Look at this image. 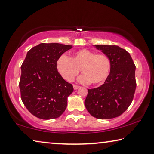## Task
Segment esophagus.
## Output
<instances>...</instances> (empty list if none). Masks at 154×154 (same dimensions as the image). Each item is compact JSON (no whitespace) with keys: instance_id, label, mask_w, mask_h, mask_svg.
Returning <instances> with one entry per match:
<instances>
[{"instance_id":"34e87169","label":"esophagus","mask_w":154,"mask_h":154,"mask_svg":"<svg viewBox=\"0 0 154 154\" xmlns=\"http://www.w3.org/2000/svg\"><path fill=\"white\" fill-rule=\"evenodd\" d=\"M79 88V86H77V85H73V88H74V90H77Z\"/></svg>"}]
</instances>
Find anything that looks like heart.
I'll return each instance as SVG.
<instances>
[{"label":"heart","mask_w":154,"mask_h":154,"mask_svg":"<svg viewBox=\"0 0 154 154\" xmlns=\"http://www.w3.org/2000/svg\"><path fill=\"white\" fill-rule=\"evenodd\" d=\"M57 68L67 82L74 81L81 69L83 75L78 79L80 82L101 85L109 76L111 61L105 53H96L85 48L76 51L70 58L65 55L60 56L57 62Z\"/></svg>","instance_id":"obj_1"}]
</instances>
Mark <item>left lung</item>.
Segmentation results:
<instances>
[{"label": "left lung", "instance_id": "left-lung-1", "mask_svg": "<svg viewBox=\"0 0 154 154\" xmlns=\"http://www.w3.org/2000/svg\"><path fill=\"white\" fill-rule=\"evenodd\" d=\"M94 46L110 59L111 70L103 85L88 90L85 106L95 118L113 119L121 115L132 102L136 66L130 53L118 46Z\"/></svg>", "mask_w": 154, "mask_h": 154}]
</instances>
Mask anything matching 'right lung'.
Here are the masks:
<instances>
[{
	"mask_svg": "<svg viewBox=\"0 0 154 154\" xmlns=\"http://www.w3.org/2000/svg\"><path fill=\"white\" fill-rule=\"evenodd\" d=\"M72 47L59 43H41L26 53L19 83L21 99L29 112L39 119L58 118L66 108L67 98L73 87L58 72L57 62Z\"/></svg>",
	"mask_w": 154,
	"mask_h": 154,
	"instance_id": "add662e5",
	"label": "right lung"
}]
</instances>
